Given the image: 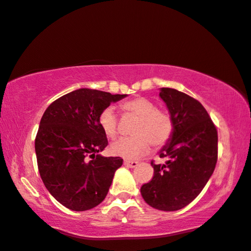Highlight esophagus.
Wrapping results in <instances>:
<instances>
[{"instance_id": "esophagus-1", "label": "esophagus", "mask_w": 251, "mask_h": 251, "mask_svg": "<svg viewBox=\"0 0 251 251\" xmlns=\"http://www.w3.org/2000/svg\"><path fill=\"white\" fill-rule=\"evenodd\" d=\"M139 163L135 162V160H125L124 162V165L127 166V168H136Z\"/></svg>"}]
</instances>
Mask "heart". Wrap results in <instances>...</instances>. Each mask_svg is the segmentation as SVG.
Listing matches in <instances>:
<instances>
[{"instance_id":"b5f03b06","label":"heart","mask_w":251,"mask_h":251,"mask_svg":"<svg viewBox=\"0 0 251 251\" xmlns=\"http://www.w3.org/2000/svg\"><path fill=\"white\" fill-rule=\"evenodd\" d=\"M122 109L125 112L138 116L132 133L134 135L122 138L113 142L110 150L115 156L125 159H136L150 148V143L156 148L164 146L171 139L173 122L171 116L164 110L157 109L149 99L138 96L124 102ZM99 125L108 138L113 139L118 132V117L112 106H106L100 112Z\"/></svg>"}]
</instances>
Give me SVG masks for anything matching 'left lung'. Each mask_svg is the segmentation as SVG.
Returning <instances> with one entry per match:
<instances>
[{
	"instance_id": "left-lung-1",
	"label": "left lung",
	"mask_w": 251,
	"mask_h": 251,
	"mask_svg": "<svg viewBox=\"0 0 251 251\" xmlns=\"http://www.w3.org/2000/svg\"><path fill=\"white\" fill-rule=\"evenodd\" d=\"M159 96L173 122L171 139L159 151L165 164H153V176L141 187L146 203L162 211H176L202 192L215 171L218 134L215 124L198 100L173 88Z\"/></svg>"
}]
</instances>
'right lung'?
<instances>
[{"label": "right lung", "mask_w": 251, "mask_h": 251, "mask_svg": "<svg viewBox=\"0 0 251 251\" xmlns=\"http://www.w3.org/2000/svg\"><path fill=\"white\" fill-rule=\"evenodd\" d=\"M126 96L80 88L53 101L43 113L35 138L39 172L48 192L65 208L86 211L105 199L123 159L100 155L108 139L98 118Z\"/></svg>", "instance_id": "right-lung-1"}]
</instances>
